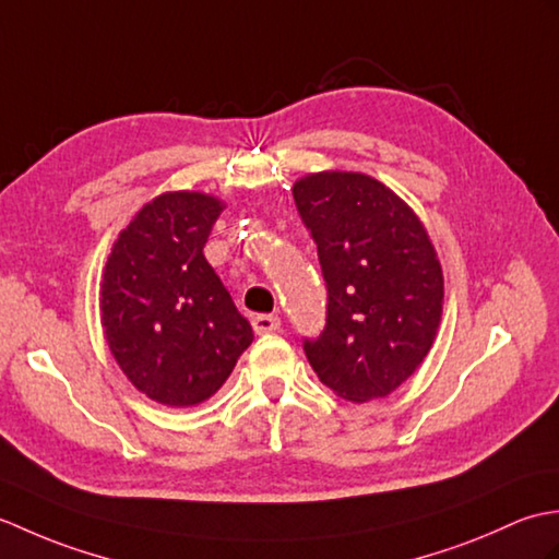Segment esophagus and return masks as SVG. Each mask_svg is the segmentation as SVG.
Masks as SVG:
<instances>
[{"label":"esophagus","instance_id":"obj_1","mask_svg":"<svg viewBox=\"0 0 559 559\" xmlns=\"http://www.w3.org/2000/svg\"><path fill=\"white\" fill-rule=\"evenodd\" d=\"M252 326H254V331H257L259 336L261 334H271V331H278L281 329V317H276V314H257L252 319Z\"/></svg>","mask_w":559,"mask_h":559}]
</instances>
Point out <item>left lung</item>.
Returning <instances> with one entry per match:
<instances>
[{
    "instance_id": "8db88e82",
    "label": "left lung",
    "mask_w": 559,
    "mask_h": 559,
    "mask_svg": "<svg viewBox=\"0 0 559 559\" xmlns=\"http://www.w3.org/2000/svg\"><path fill=\"white\" fill-rule=\"evenodd\" d=\"M326 281V326L305 355L336 396L384 399L418 370L442 322L444 276L423 221L365 173L293 185Z\"/></svg>"
}]
</instances>
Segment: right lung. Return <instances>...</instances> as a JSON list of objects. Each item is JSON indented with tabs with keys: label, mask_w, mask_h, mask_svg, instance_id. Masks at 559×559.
Masks as SVG:
<instances>
[{
	"label": "right lung",
	"mask_w": 559,
	"mask_h": 559,
	"mask_svg": "<svg viewBox=\"0 0 559 559\" xmlns=\"http://www.w3.org/2000/svg\"><path fill=\"white\" fill-rule=\"evenodd\" d=\"M225 201L165 192L117 235L100 281L112 358L141 394L170 408L211 399L254 334L204 257Z\"/></svg>",
	"instance_id": "1"
}]
</instances>
